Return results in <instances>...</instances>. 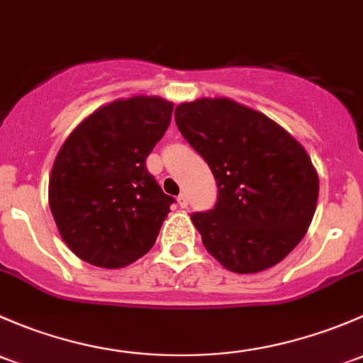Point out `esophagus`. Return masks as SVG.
Here are the masks:
<instances>
[{
  "instance_id": "34e87169",
  "label": "esophagus",
  "mask_w": 363,
  "mask_h": 363,
  "mask_svg": "<svg viewBox=\"0 0 363 363\" xmlns=\"http://www.w3.org/2000/svg\"><path fill=\"white\" fill-rule=\"evenodd\" d=\"M178 204H180L182 208H186V206H189V196H186L185 192H183V194H180V196H178Z\"/></svg>"
}]
</instances>
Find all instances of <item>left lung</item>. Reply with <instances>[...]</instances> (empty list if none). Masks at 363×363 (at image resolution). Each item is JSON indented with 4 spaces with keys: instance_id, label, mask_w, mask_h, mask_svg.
<instances>
[{
    "instance_id": "1",
    "label": "left lung",
    "mask_w": 363,
    "mask_h": 363,
    "mask_svg": "<svg viewBox=\"0 0 363 363\" xmlns=\"http://www.w3.org/2000/svg\"><path fill=\"white\" fill-rule=\"evenodd\" d=\"M174 121L218 185L215 208L192 215L209 255L238 274L281 262L318 203V173L306 148L267 115L229 98L185 101Z\"/></svg>"
}]
</instances>
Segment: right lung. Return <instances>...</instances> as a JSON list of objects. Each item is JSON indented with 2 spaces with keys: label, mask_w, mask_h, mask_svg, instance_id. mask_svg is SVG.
I'll use <instances>...</instances> for the list:
<instances>
[{
  "label": "right lung",
  "mask_w": 363,
  "mask_h": 363,
  "mask_svg": "<svg viewBox=\"0 0 363 363\" xmlns=\"http://www.w3.org/2000/svg\"><path fill=\"white\" fill-rule=\"evenodd\" d=\"M173 106L159 96L115 99L85 117L59 148L48 204L78 259L121 269L154 246L174 199L145 160L166 133Z\"/></svg>",
  "instance_id": "obj_1"
}]
</instances>
